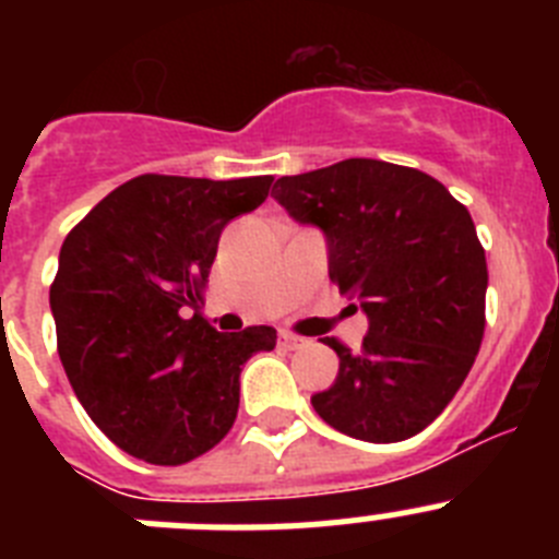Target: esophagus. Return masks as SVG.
<instances>
[{"label":"esophagus","instance_id":"obj_1","mask_svg":"<svg viewBox=\"0 0 559 559\" xmlns=\"http://www.w3.org/2000/svg\"><path fill=\"white\" fill-rule=\"evenodd\" d=\"M280 344L288 349H302L305 344H308V338H302V335H296V333H283L280 335Z\"/></svg>","mask_w":559,"mask_h":559}]
</instances>
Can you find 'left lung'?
<instances>
[{
  "label": "left lung",
  "mask_w": 559,
  "mask_h": 559,
  "mask_svg": "<svg viewBox=\"0 0 559 559\" xmlns=\"http://www.w3.org/2000/svg\"><path fill=\"white\" fill-rule=\"evenodd\" d=\"M271 195L328 235L330 280L369 316L358 353L324 341L338 378L310 397L316 414L364 442L431 426L471 372L487 322V260L467 206L428 173L380 159L283 176Z\"/></svg>",
  "instance_id": "left-lung-1"
}]
</instances>
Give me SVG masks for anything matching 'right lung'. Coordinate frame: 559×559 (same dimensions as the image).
Masks as SVG:
<instances>
[{"label":"right lung","instance_id":"add662e5","mask_svg":"<svg viewBox=\"0 0 559 559\" xmlns=\"http://www.w3.org/2000/svg\"><path fill=\"white\" fill-rule=\"evenodd\" d=\"M271 176L145 173L69 231L49 285L58 355L97 428L142 462L176 467L235 426L240 369L274 328L218 333L201 316L224 226L269 199Z\"/></svg>","mask_w":559,"mask_h":559}]
</instances>
